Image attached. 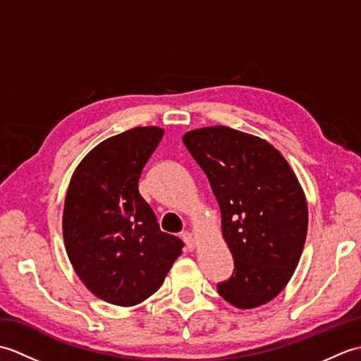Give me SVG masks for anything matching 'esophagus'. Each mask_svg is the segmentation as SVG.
<instances>
[{
  "instance_id": "obj_1",
  "label": "esophagus",
  "mask_w": 361,
  "mask_h": 361,
  "mask_svg": "<svg viewBox=\"0 0 361 361\" xmlns=\"http://www.w3.org/2000/svg\"><path fill=\"white\" fill-rule=\"evenodd\" d=\"M181 239L185 240V243H186L188 250H194V248L197 247V240H195V237H194L192 234H190L189 231L181 233Z\"/></svg>"
}]
</instances>
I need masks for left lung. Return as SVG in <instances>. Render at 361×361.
<instances>
[{
	"label": "left lung",
	"instance_id": "8db88e82",
	"mask_svg": "<svg viewBox=\"0 0 361 361\" xmlns=\"http://www.w3.org/2000/svg\"><path fill=\"white\" fill-rule=\"evenodd\" d=\"M209 180L221 212V233L234 257L220 296L255 309L287 286L307 235V203L295 172L270 142L216 126L183 136Z\"/></svg>",
	"mask_w": 361,
	"mask_h": 361
}]
</instances>
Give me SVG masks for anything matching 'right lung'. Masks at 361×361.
Here are the masks:
<instances>
[{
	"label": "right lung",
	"mask_w": 361,
	"mask_h": 361,
	"mask_svg": "<svg viewBox=\"0 0 361 361\" xmlns=\"http://www.w3.org/2000/svg\"><path fill=\"white\" fill-rule=\"evenodd\" d=\"M163 135L135 127L102 141L80 161L65 198L63 239L75 273L91 293L122 307L155 293L185 247L161 231L137 189Z\"/></svg>",
	"instance_id": "right-lung-1"
}]
</instances>
